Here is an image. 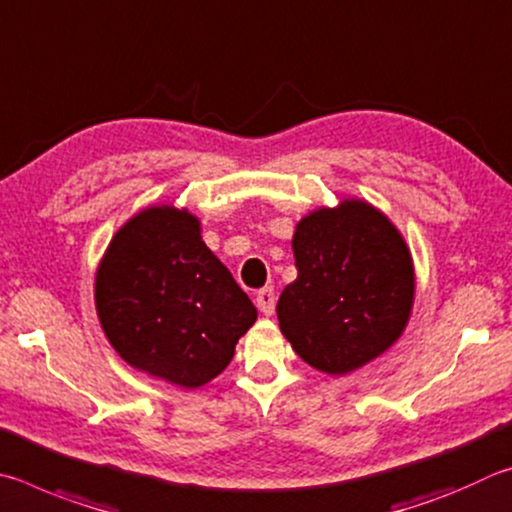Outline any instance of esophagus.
Segmentation results:
<instances>
[{
	"instance_id": "obj_1",
	"label": "esophagus",
	"mask_w": 512,
	"mask_h": 512,
	"mask_svg": "<svg viewBox=\"0 0 512 512\" xmlns=\"http://www.w3.org/2000/svg\"><path fill=\"white\" fill-rule=\"evenodd\" d=\"M274 303H276L274 288H263V290L256 292V306H258V310L263 312V315H272Z\"/></svg>"
}]
</instances>
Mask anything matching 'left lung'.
<instances>
[{
  "label": "left lung",
  "mask_w": 512,
  "mask_h": 512,
  "mask_svg": "<svg viewBox=\"0 0 512 512\" xmlns=\"http://www.w3.org/2000/svg\"><path fill=\"white\" fill-rule=\"evenodd\" d=\"M297 279L276 315L303 362L344 375L396 342L414 303V265L396 227L360 200L319 209L292 238Z\"/></svg>",
  "instance_id": "obj_1"
}]
</instances>
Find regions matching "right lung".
I'll use <instances>...</instances> for the list:
<instances>
[{
	"label": "right lung",
	"instance_id": "right-lung-1",
	"mask_svg": "<svg viewBox=\"0 0 512 512\" xmlns=\"http://www.w3.org/2000/svg\"><path fill=\"white\" fill-rule=\"evenodd\" d=\"M96 310L125 362L186 389L227 369L258 317L200 222L173 206H150L116 231L96 272Z\"/></svg>",
	"mask_w": 512,
	"mask_h": 512
}]
</instances>
